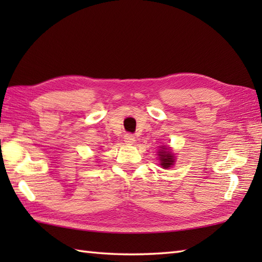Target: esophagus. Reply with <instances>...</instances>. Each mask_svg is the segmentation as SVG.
<instances>
[{
    "label": "esophagus",
    "mask_w": 262,
    "mask_h": 262,
    "mask_svg": "<svg viewBox=\"0 0 262 262\" xmlns=\"http://www.w3.org/2000/svg\"><path fill=\"white\" fill-rule=\"evenodd\" d=\"M124 141L128 145H132V144L135 143V136L132 135V134H126L124 136Z\"/></svg>",
    "instance_id": "obj_1"
}]
</instances>
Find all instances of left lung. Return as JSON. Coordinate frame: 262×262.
<instances>
[{"label":"left lung","mask_w":262,"mask_h":262,"mask_svg":"<svg viewBox=\"0 0 262 262\" xmlns=\"http://www.w3.org/2000/svg\"><path fill=\"white\" fill-rule=\"evenodd\" d=\"M159 160H160V165L162 166L163 169H170V166L174 164V154L170 151L169 147H160L158 151Z\"/></svg>","instance_id":"1"}]
</instances>
